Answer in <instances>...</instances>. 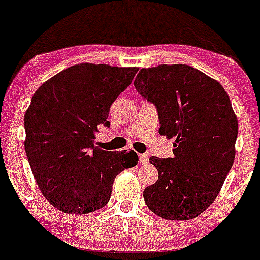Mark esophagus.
Masks as SVG:
<instances>
[{"label": "esophagus", "mask_w": 260, "mask_h": 260, "mask_svg": "<svg viewBox=\"0 0 260 260\" xmlns=\"http://www.w3.org/2000/svg\"><path fill=\"white\" fill-rule=\"evenodd\" d=\"M139 162L142 164V165H147L149 162V156L147 154H140L139 155Z\"/></svg>", "instance_id": "34e87169"}]
</instances>
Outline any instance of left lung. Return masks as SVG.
<instances>
[{
  "label": "left lung",
  "instance_id": "left-lung-1",
  "mask_svg": "<svg viewBox=\"0 0 260 260\" xmlns=\"http://www.w3.org/2000/svg\"><path fill=\"white\" fill-rule=\"evenodd\" d=\"M137 91L157 109L159 133L175 139L174 157L149 161L159 180L144 201L166 220H190L215 201L235 160L238 121L222 85L187 64L142 68Z\"/></svg>",
  "mask_w": 260,
  "mask_h": 260
}]
</instances>
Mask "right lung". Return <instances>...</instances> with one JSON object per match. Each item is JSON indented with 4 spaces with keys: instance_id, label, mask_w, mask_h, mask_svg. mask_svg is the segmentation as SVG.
Returning a JSON list of instances; mask_svg holds the SVG:
<instances>
[{
    "instance_id": "obj_1",
    "label": "right lung",
    "mask_w": 260,
    "mask_h": 260,
    "mask_svg": "<svg viewBox=\"0 0 260 260\" xmlns=\"http://www.w3.org/2000/svg\"><path fill=\"white\" fill-rule=\"evenodd\" d=\"M138 67L80 63L41 84L24 115V148L35 182L50 204L66 214L105 207L116 176L138 164L133 150L95 147L110 106Z\"/></svg>"
}]
</instances>
